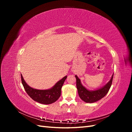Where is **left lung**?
<instances>
[{"instance_id": "obj_1", "label": "left lung", "mask_w": 132, "mask_h": 132, "mask_svg": "<svg viewBox=\"0 0 132 132\" xmlns=\"http://www.w3.org/2000/svg\"><path fill=\"white\" fill-rule=\"evenodd\" d=\"M75 77L77 80V87L80 98L86 103H93L101 100L109 92L112 82L113 74L112 75L110 81L105 85L95 90L87 89L82 85L81 80L78 77V76L75 75Z\"/></svg>"}]
</instances>
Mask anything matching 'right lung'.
<instances>
[{
	"label": "right lung",
	"mask_w": 132,
	"mask_h": 132,
	"mask_svg": "<svg viewBox=\"0 0 132 132\" xmlns=\"http://www.w3.org/2000/svg\"><path fill=\"white\" fill-rule=\"evenodd\" d=\"M22 85L29 96L34 101L42 104L49 105L56 101L61 96L62 87L67 76H65L59 80L51 89L47 90H38L30 87L25 82L21 74Z\"/></svg>",
	"instance_id": "1"
}]
</instances>
